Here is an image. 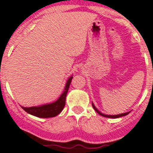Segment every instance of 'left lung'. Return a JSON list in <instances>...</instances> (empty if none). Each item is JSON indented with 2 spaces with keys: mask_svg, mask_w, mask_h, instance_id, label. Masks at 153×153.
<instances>
[{
  "mask_svg": "<svg viewBox=\"0 0 153 153\" xmlns=\"http://www.w3.org/2000/svg\"><path fill=\"white\" fill-rule=\"evenodd\" d=\"M92 105H93V108H94V110L97 111V112L99 114V115H102V116H104V117H107V118H112V119H116V118H120V117H122V116H125V115H128L129 113H130V111H128V112H125V113H122V114H119V115H105V114H103V113L100 112L99 110H98L97 108L96 107H95V105H94V103H92Z\"/></svg>",
  "mask_w": 153,
  "mask_h": 153,
  "instance_id": "1",
  "label": "left lung"
}]
</instances>
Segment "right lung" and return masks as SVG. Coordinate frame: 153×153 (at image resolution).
I'll return each mask as SVG.
<instances>
[{"mask_svg": "<svg viewBox=\"0 0 153 153\" xmlns=\"http://www.w3.org/2000/svg\"><path fill=\"white\" fill-rule=\"evenodd\" d=\"M73 79V75L69 78L66 82L63 94L60 95L58 99L56 101L50 104H45L40 106H33V107H22V108L27 113H29L30 115H34L36 117L39 118H51L55 117L57 115H59L61 112L62 110L64 109L65 106L66 97L68 94V89L71 85V80Z\"/></svg>", "mask_w": 153, "mask_h": 153, "instance_id": "1", "label": "right lung"}]
</instances>
